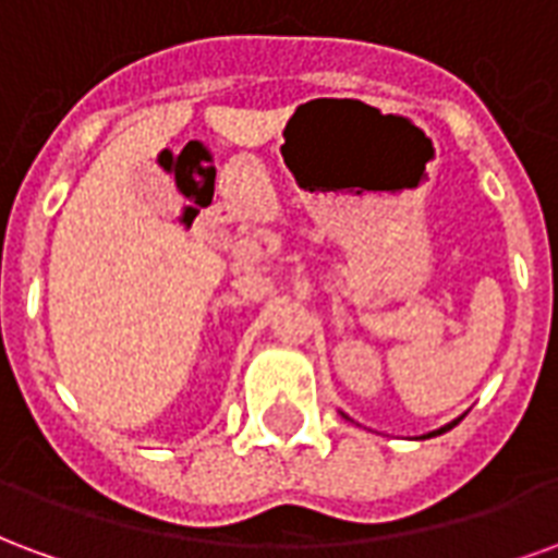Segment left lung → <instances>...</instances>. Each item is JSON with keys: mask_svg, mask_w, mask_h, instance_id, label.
Masks as SVG:
<instances>
[{"mask_svg": "<svg viewBox=\"0 0 558 558\" xmlns=\"http://www.w3.org/2000/svg\"><path fill=\"white\" fill-rule=\"evenodd\" d=\"M454 424H460V418H457V421H451V424H445V427H439V430H433V433H427V436H439V433H445V430H451V427H454Z\"/></svg>", "mask_w": 558, "mask_h": 558, "instance_id": "left-lung-1", "label": "left lung"}]
</instances>
